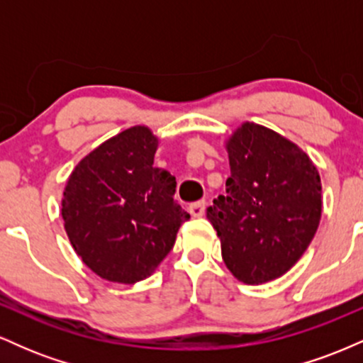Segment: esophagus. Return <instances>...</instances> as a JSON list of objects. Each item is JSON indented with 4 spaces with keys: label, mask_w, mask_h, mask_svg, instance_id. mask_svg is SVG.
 <instances>
[{
    "label": "esophagus",
    "mask_w": 363,
    "mask_h": 363,
    "mask_svg": "<svg viewBox=\"0 0 363 363\" xmlns=\"http://www.w3.org/2000/svg\"><path fill=\"white\" fill-rule=\"evenodd\" d=\"M205 208H206V203L205 201H196L193 205L189 206V213L196 216V218H199V216L205 215Z\"/></svg>",
    "instance_id": "obj_1"
}]
</instances>
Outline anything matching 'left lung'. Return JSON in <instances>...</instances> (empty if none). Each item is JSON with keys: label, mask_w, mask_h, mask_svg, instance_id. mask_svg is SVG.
Wrapping results in <instances>:
<instances>
[{"label": "left lung", "mask_w": 363, "mask_h": 363, "mask_svg": "<svg viewBox=\"0 0 363 363\" xmlns=\"http://www.w3.org/2000/svg\"><path fill=\"white\" fill-rule=\"evenodd\" d=\"M225 147L227 193L213 199L206 218L237 280H277L301 259L319 227V172L303 150L261 124L244 123Z\"/></svg>", "instance_id": "1"}]
</instances>
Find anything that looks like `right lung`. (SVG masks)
Here are the masks:
<instances>
[{"label": "right lung", "mask_w": 363, "mask_h": 363, "mask_svg": "<svg viewBox=\"0 0 363 363\" xmlns=\"http://www.w3.org/2000/svg\"><path fill=\"white\" fill-rule=\"evenodd\" d=\"M158 138L133 126L83 157L66 182L61 215L74 252L104 280H145L189 218L174 199L176 177L153 167Z\"/></svg>", "instance_id": "add662e5"}]
</instances>
